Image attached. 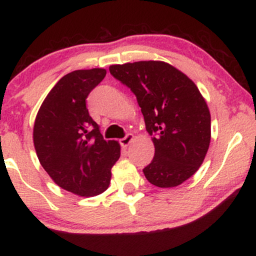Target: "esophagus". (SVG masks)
<instances>
[{
  "label": "esophagus",
  "mask_w": 256,
  "mask_h": 256,
  "mask_svg": "<svg viewBox=\"0 0 256 256\" xmlns=\"http://www.w3.org/2000/svg\"><path fill=\"white\" fill-rule=\"evenodd\" d=\"M132 140H134V136H132L131 134H128L124 138H122V140H120V144L126 148V146H130V143L132 142Z\"/></svg>",
  "instance_id": "esophagus-1"
}]
</instances>
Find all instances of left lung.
<instances>
[{"instance_id": "left-lung-1", "label": "left lung", "mask_w": 256, "mask_h": 256, "mask_svg": "<svg viewBox=\"0 0 256 256\" xmlns=\"http://www.w3.org/2000/svg\"><path fill=\"white\" fill-rule=\"evenodd\" d=\"M113 77L136 95L155 155L143 173L158 188L184 183L204 162L210 143V113L196 84L164 61L112 64Z\"/></svg>"}]
</instances>
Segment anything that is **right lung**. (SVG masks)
<instances>
[{
    "label": "right lung",
    "mask_w": 256,
    "mask_h": 256,
    "mask_svg": "<svg viewBox=\"0 0 256 256\" xmlns=\"http://www.w3.org/2000/svg\"><path fill=\"white\" fill-rule=\"evenodd\" d=\"M106 73L91 68L64 76L34 119V144L40 165L55 184L83 198L108 189L110 170L120 158L119 142L104 140L85 104Z\"/></svg>",
    "instance_id": "1"
}]
</instances>
